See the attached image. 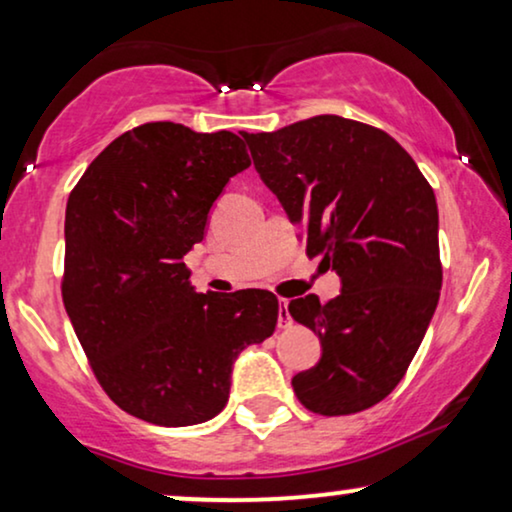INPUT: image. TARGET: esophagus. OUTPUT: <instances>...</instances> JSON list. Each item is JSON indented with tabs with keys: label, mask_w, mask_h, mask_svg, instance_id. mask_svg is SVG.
<instances>
[{
	"label": "esophagus",
	"mask_w": 512,
	"mask_h": 512,
	"mask_svg": "<svg viewBox=\"0 0 512 512\" xmlns=\"http://www.w3.org/2000/svg\"><path fill=\"white\" fill-rule=\"evenodd\" d=\"M293 324L291 312H289V300L279 298V314H277V326L279 328H289Z\"/></svg>",
	"instance_id": "obj_1"
}]
</instances>
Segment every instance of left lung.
I'll use <instances>...</instances> for the list:
<instances>
[{
  "label": "left lung",
  "mask_w": 512,
  "mask_h": 512,
  "mask_svg": "<svg viewBox=\"0 0 512 512\" xmlns=\"http://www.w3.org/2000/svg\"><path fill=\"white\" fill-rule=\"evenodd\" d=\"M244 139L265 186L303 226L307 256L342 282L328 303H289L321 340L319 363L293 377V391L326 417L373 408L403 380L438 305L433 188L394 137L352 118L324 114Z\"/></svg>",
  "instance_id": "obj_1"
}]
</instances>
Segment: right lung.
Returning <instances> with one entry per match:
<instances>
[{"label": "right lung", "mask_w": 512, "mask_h": 512, "mask_svg": "<svg viewBox=\"0 0 512 512\" xmlns=\"http://www.w3.org/2000/svg\"><path fill=\"white\" fill-rule=\"evenodd\" d=\"M249 165L233 132L144 123L69 193L62 303L104 394L132 417L191 426L219 415L237 354L275 331V293H198L184 263Z\"/></svg>", "instance_id": "add662e5"}]
</instances>
